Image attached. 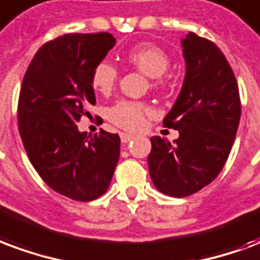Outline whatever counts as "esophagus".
I'll use <instances>...</instances> for the list:
<instances>
[{
  "mask_svg": "<svg viewBox=\"0 0 260 260\" xmlns=\"http://www.w3.org/2000/svg\"><path fill=\"white\" fill-rule=\"evenodd\" d=\"M134 138H135V136L129 135V134H121V142H122V143H128L131 140H134Z\"/></svg>",
  "mask_w": 260,
  "mask_h": 260,
  "instance_id": "obj_1",
  "label": "esophagus"
}]
</instances>
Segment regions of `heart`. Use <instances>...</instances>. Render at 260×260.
I'll return each instance as SVG.
<instances>
[{
  "mask_svg": "<svg viewBox=\"0 0 260 260\" xmlns=\"http://www.w3.org/2000/svg\"><path fill=\"white\" fill-rule=\"evenodd\" d=\"M126 61L131 66L143 73L150 78H158L168 70L169 56L162 49L151 44H142L132 48L126 53ZM118 78V71L110 61L98 63L92 71V85L96 91L109 93L114 88ZM149 109L139 102L121 101L109 111V118L113 124L122 129L136 131L143 126Z\"/></svg>",
  "mask_w": 260,
  "mask_h": 260,
  "instance_id": "heart-1",
  "label": "heart"
}]
</instances>
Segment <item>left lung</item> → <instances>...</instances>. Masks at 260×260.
I'll return each instance as SVG.
<instances>
[{
  "mask_svg": "<svg viewBox=\"0 0 260 260\" xmlns=\"http://www.w3.org/2000/svg\"><path fill=\"white\" fill-rule=\"evenodd\" d=\"M183 85L164 126L179 131L171 143L153 136L150 178L161 193L182 199L216 178L228 161L237 134L241 103L228 59L212 41L194 32L182 38Z\"/></svg>",
  "mask_w": 260,
  "mask_h": 260,
  "instance_id": "left-lung-1",
  "label": "left lung"
}]
</instances>
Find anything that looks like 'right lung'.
Here are the masks:
<instances>
[{
	"instance_id": "1",
	"label": "right lung",
	"mask_w": 260,
	"mask_h": 260,
	"mask_svg": "<svg viewBox=\"0 0 260 260\" xmlns=\"http://www.w3.org/2000/svg\"><path fill=\"white\" fill-rule=\"evenodd\" d=\"M115 45L110 32L66 34L32 57L19 95V132L30 162L61 196L92 201L109 189L120 158V136L80 132L96 103L92 71Z\"/></svg>"
}]
</instances>
